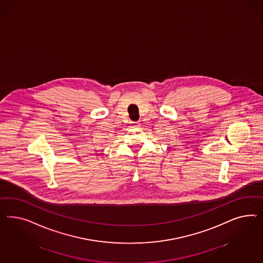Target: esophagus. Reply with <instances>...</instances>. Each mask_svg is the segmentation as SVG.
<instances>
[{
  "instance_id": "obj_1",
  "label": "esophagus",
  "mask_w": 263,
  "mask_h": 263,
  "mask_svg": "<svg viewBox=\"0 0 263 263\" xmlns=\"http://www.w3.org/2000/svg\"><path fill=\"white\" fill-rule=\"evenodd\" d=\"M131 126H132V127H140V126H141V123H140V122H132Z\"/></svg>"
}]
</instances>
